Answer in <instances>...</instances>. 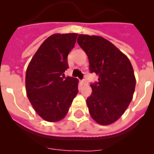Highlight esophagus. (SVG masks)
I'll list each match as a JSON object with an SVG mask.
<instances>
[{"label":"esophagus","instance_id":"1","mask_svg":"<svg viewBox=\"0 0 154 154\" xmlns=\"http://www.w3.org/2000/svg\"><path fill=\"white\" fill-rule=\"evenodd\" d=\"M82 85H86L87 84V81H86V79H83V80H82Z\"/></svg>","mask_w":154,"mask_h":154}]
</instances>
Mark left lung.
<instances>
[{
	"instance_id": "8db88e82",
	"label": "left lung",
	"mask_w": 154,
	"mask_h": 154,
	"mask_svg": "<svg viewBox=\"0 0 154 154\" xmlns=\"http://www.w3.org/2000/svg\"><path fill=\"white\" fill-rule=\"evenodd\" d=\"M77 43L88 56L90 72L98 75L86 100L89 113L98 124H112L133 98L136 85L133 66L124 53L103 37L80 34Z\"/></svg>"
}]
</instances>
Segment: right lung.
I'll return each mask as SVG.
<instances>
[{"mask_svg":"<svg viewBox=\"0 0 154 154\" xmlns=\"http://www.w3.org/2000/svg\"><path fill=\"white\" fill-rule=\"evenodd\" d=\"M77 33L53 34L40 46L27 68V97L40 117L55 122L65 117L78 93V80L64 76L69 68L68 54Z\"/></svg>","mask_w":154,"mask_h":154,"instance_id":"1","label":"right lung"}]
</instances>
